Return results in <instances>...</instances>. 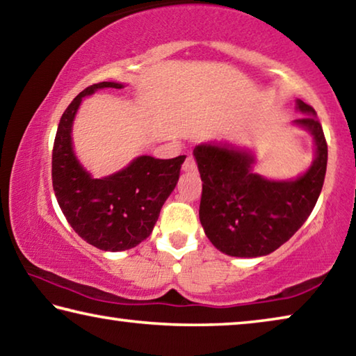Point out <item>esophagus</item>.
Returning a JSON list of instances; mask_svg holds the SVG:
<instances>
[{"label": "esophagus", "instance_id": "esophagus-1", "mask_svg": "<svg viewBox=\"0 0 356 356\" xmlns=\"http://www.w3.org/2000/svg\"><path fill=\"white\" fill-rule=\"evenodd\" d=\"M182 168H184L185 172H195L196 171V160L193 159L191 155L186 156V160H185V163H184Z\"/></svg>", "mask_w": 356, "mask_h": 356}]
</instances>
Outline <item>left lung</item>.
I'll list each match as a JSON object with an SVG mask.
<instances>
[{"label": "left lung", "mask_w": 356, "mask_h": 356, "mask_svg": "<svg viewBox=\"0 0 356 356\" xmlns=\"http://www.w3.org/2000/svg\"><path fill=\"white\" fill-rule=\"evenodd\" d=\"M306 116L295 124L314 136L317 155L306 174L286 182L251 171L252 155L227 144H200L195 154L202 180L201 225L216 248L236 257H257L278 250L308 220L327 172L328 146L311 105L297 100Z\"/></svg>", "instance_id": "left-lung-1"}]
</instances>
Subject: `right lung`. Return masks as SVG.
<instances>
[{"label": "right lung", "instance_id": "right-lung-1", "mask_svg": "<svg viewBox=\"0 0 356 356\" xmlns=\"http://www.w3.org/2000/svg\"><path fill=\"white\" fill-rule=\"evenodd\" d=\"M122 84L102 81L88 86L59 120L51 155V180L65 220L89 245L125 251L152 232L160 210L176 186L185 155L160 160L143 155L113 176L92 179L72 150V122L84 95Z\"/></svg>", "mask_w": 356, "mask_h": 356}]
</instances>
